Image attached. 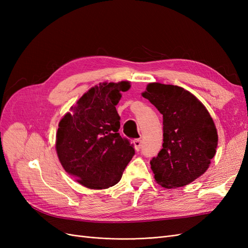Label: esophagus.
Listing matches in <instances>:
<instances>
[{
	"label": "esophagus",
	"mask_w": 248,
	"mask_h": 248,
	"mask_svg": "<svg viewBox=\"0 0 248 248\" xmlns=\"http://www.w3.org/2000/svg\"><path fill=\"white\" fill-rule=\"evenodd\" d=\"M133 145H134V149H136L137 151H140V148H141V140H140V139L134 140H133Z\"/></svg>",
	"instance_id": "34e87169"
}]
</instances>
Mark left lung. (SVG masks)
<instances>
[{"mask_svg":"<svg viewBox=\"0 0 248 248\" xmlns=\"http://www.w3.org/2000/svg\"><path fill=\"white\" fill-rule=\"evenodd\" d=\"M163 116V144L150 161L157 183L166 188L187 185L204 174L218 136L206 108L183 88L152 82L142 93Z\"/></svg>","mask_w":248,"mask_h":248,"instance_id":"8db88e82","label":"left lung"}]
</instances>
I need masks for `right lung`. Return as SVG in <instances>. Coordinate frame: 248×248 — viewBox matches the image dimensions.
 I'll list each match as a JSON object with an SVG mask.
<instances>
[{"instance_id": "right-lung-1", "label": "right lung", "mask_w": 248, "mask_h": 248, "mask_svg": "<svg viewBox=\"0 0 248 248\" xmlns=\"http://www.w3.org/2000/svg\"><path fill=\"white\" fill-rule=\"evenodd\" d=\"M128 81L103 82L82 95L59 123L56 149L64 170L91 189L117 184L134 152L130 140L120 136L116 106Z\"/></svg>"}]
</instances>
